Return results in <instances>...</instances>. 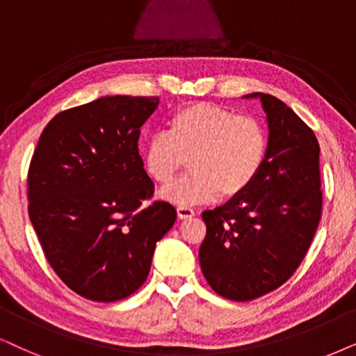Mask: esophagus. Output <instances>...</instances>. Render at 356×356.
<instances>
[{
  "label": "esophagus",
  "mask_w": 356,
  "mask_h": 356,
  "mask_svg": "<svg viewBox=\"0 0 356 356\" xmlns=\"http://www.w3.org/2000/svg\"><path fill=\"white\" fill-rule=\"evenodd\" d=\"M177 215L179 218L186 220V218H191L195 215V211H193L192 209H188V207H177Z\"/></svg>",
  "instance_id": "esophagus-1"
}]
</instances>
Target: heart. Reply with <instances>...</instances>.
Instances as JSON below:
<instances>
[{
	"label": "heart",
	"mask_w": 356,
	"mask_h": 356,
	"mask_svg": "<svg viewBox=\"0 0 356 356\" xmlns=\"http://www.w3.org/2000/svg\"><path fill=\"white\" fill-rule=\"evenodd\" d=\"M268 151V129L258 118L193 103L175 111L165 133L147 141L143 164L152 182L169 186L191 159V177L165 188L163 197L192 207L213 202L220 193L232 199L248 191L266 164Z\"/></svg>",
	"instance_id": "b5f03b06"
}]
</instances>
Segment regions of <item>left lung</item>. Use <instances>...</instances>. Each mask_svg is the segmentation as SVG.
Segmentation results:
<instances>
[{"label":"left lung","mask_w":356,"mask_h":356,"mask_svg":"<svg viewBox=\"0 0 356 356\" xmlns=\"http://www.w3.org/2000/svg\"><path fill=\"white\" fill-rule=\"evenodd\" d=\"M259 98L268 120L263 170L241 195L205 210L202 273L225 299L253 300L282 286L307 253L322 217L318 154L312 129L284 102Z\"/></svg>","instance_id":"1"}]
</instances>
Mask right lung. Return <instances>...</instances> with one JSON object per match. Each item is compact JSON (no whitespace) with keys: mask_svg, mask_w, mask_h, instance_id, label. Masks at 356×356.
Returning a JSON list of instances; mask_svg holds the SVG:
<instances>
[{"mask_svg":"<svg viewBox=\"0 0 356 356\" xmlns=\"http://www.w3.org/2000/svg\"><path fill=\"white\" fill-rule=\"evenodd\" d=\"M157 97H102L62 111L40 134L28 172L29 218L54 271L72 291L115 302L138 291L177 211L152 202L138 151Z\"/></svg>","mask_w":356,"mask_h":356,"instance_id":"obj_1","label":"right lung"}]
</instances>
